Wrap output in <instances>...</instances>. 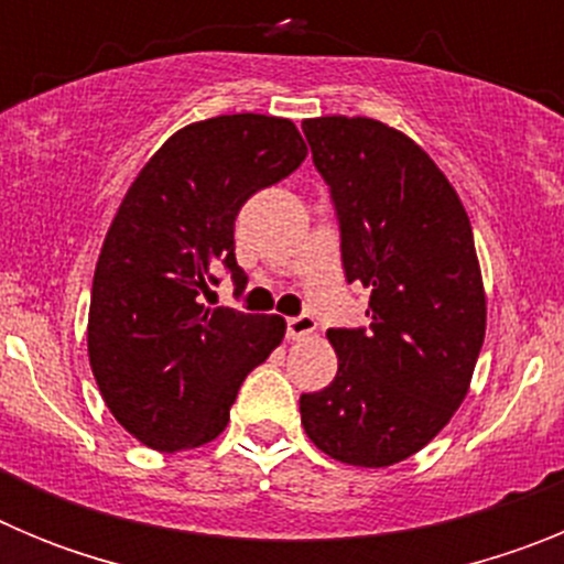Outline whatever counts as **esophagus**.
I'll return each instance as SVG.
<instances>
[{
    "instance_id": "obj_1",
    "label": "esophagus",
    "mask_w": 564,
    "mask_h": 564,
    "mask_svg": "<svg viewBox=\"0 0 564 564\" xmlns=\"http://www.w3.org/2000/svg\"><path fill=\"white\" fill-rule=\"evenodd\" d=\"M313 333H316V318L307 316V313L288 318V338L291 341H302V338L313 336Z\"/></svg>"
}]
</instances>
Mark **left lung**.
<instances>
[{"mask_svg":"<svg viewBox=\"0 0 564 564\" xmlns=\"http://www.w3.org/2000/svg\"><path fill=\"white\" fill-rule=\"evenodd\" d=\"M330 186L347 282L370 288V327L327 330L330 387L299 398L302 426L347 466L381 468L421 452L471 383L486 291L460 197L412 138L372 118L302 123Z\"/></svg>","mask_w":564,"mask_h":564,"instance_id":"left-lung-1","label":"left lung"}]
</instances>
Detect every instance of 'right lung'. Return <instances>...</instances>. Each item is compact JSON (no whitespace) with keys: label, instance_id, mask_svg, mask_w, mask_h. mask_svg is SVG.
<instances>
[{"label":"right lung","instance_id":"right-lung-1","mask_svg":"<svg viewBox=\"0 0 564 564\" xmlns=\"http://www.w3.org/2000/svg\"><path fill=\"white\" fill-rule=\"evenodd\" d=\"M305 158L288 118L220 115L177 129L123 194L93 276L87 350L104 403L149 449L212 443L248 372L285 338V318L200 296L220 265L246 288L239 208Z\"/></svg>","mask_w":564,"mask_h":564}]
</instances>
